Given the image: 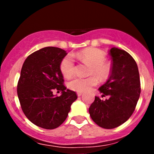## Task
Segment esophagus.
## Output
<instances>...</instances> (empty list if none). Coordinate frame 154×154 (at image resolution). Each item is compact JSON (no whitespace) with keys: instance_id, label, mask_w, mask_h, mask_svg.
I'll return each mask as SVG.
<instances>
[{"instance_id":"esophagus-1","label":"esophagus","mask_w":154,"mask_h":154,"mask_svg":"<svg viewBox=\"0 0 154 154\" xmlns=\"http://www.w3.org/2000/svg\"><path fill=\"white\" fill-rule=\"evenodd\" d=\"M82 94H83V93L82 92H77V96H79V97H80V96H81Z\"/></svg>"}]
</instances>
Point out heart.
<instances>
[{"instance_id": "1", "label": "heart", "mask_w": 154, "mask_h": 154, "mask_svg": "<svg viewBox=\"0 0 154 154\" xmlns=\"http://www.w3.org/2000/svg\"><path fill=\"white\" fill-rule=\"evenodd\" d=\"M74 57L81 61L90 65L89 74H94L100 80H106L111 73L109 64L105 61L106 54L101 50L96 48H88L74 54ZM60 71L63 76L70 77L74 72V60L71 55H67L62 60ZM98 83V79L94 75L88 77H75L68 83L69 88L78 92H85L95 86Z\"/></svg>"}]
</instances>
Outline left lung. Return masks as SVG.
<instances>
[{"instance_id":"1","label":"left lung","mask_w":154,"mask_h":154,"mask_svg":"<svg viewBox=\"0 0 154 154\" xmlns=\"http://www.w3.org/2000/svg\"><path fill=\"white\" fill-rule=\"evenodd\" d=\"M111 74L98 88L102 97L95 96L88 112L99 127L113 129L127 122L134 112L141 93L137 64L127 51L112 48Z\"/></svg>"}]
</instances>
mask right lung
I'll use <instances>...</instances> for the list:
<instances>
[{
	"mask_svg": "<svg viewBox=\"0 0 154 154\" xmlns=\"http://www.w3.org/2000/svg\"><path fill=\"white\" fill-rule=\"evenodd\" d=\"M66 55L61 48H42L28 56L21 68L17 86L20 104L26 117L42 128L60 127L77 98L75 91L63 84L60 63ZM54 89L62 91L61 95L54 96Z\"/></svg>",
	"mask_w": 154,
	"mask_h": 154,
	"instance_id": "obj_1",
	"label": "right lung"
}]
</instances>
